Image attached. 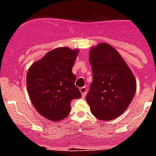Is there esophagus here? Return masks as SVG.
Segmentation results:
<instances>
[{
	"instance_id": "obj_1",
	"label": "esophagus",
	"mask_w": 156,
	"mask_h": 156,
	"mask_svg": "<svg viewBox=\"0 0 156 156\" xmlns=\"http://www.w3.org/2000/svg\"><path fill=\"white\" fill-rule=\"evenodd\" d=\"M80 92H81L82 97L84 98L87 94V87H82L80 88Z\"/></svg>"
}]
</instances>
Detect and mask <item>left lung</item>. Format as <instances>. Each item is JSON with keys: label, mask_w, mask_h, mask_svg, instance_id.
<instances>
[{"label": "left lung", "mask_w": 156, "mask_h": 156, "mask_svg": "<svg viewBox=\"0 0 156 156\" xmlns=\"http://www.w3.org/2000/svg\"><path fill=\"white\" fill-rule=\"evenodd\" d=\"M93 81L86 100L90 112L101 120H112L127 108L136 92L132 72L119 52L108 44L90 51Z\"/></svg>", "instance_id": "8db88e82"}]
</instances>
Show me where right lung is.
I'll return each instance as SVG.
<instances>
[{
  "instance_id": "obj_1",
  "label": "right lung",
  "mask_w": 156,
  "mask_h": 156,
  "mask_svg": "<svg viewBox=\"0 0 156 156\" xmlns=\"http://www.w3.org/2000/svg\"><path fill=\"white\" fill-rule=\"evenodd\" d=\"M78 50L59 48L48 52L32 65L27 76L29 95L37 111L51 121L66 118L71 111V101L80 98L76 87V77L72 69Z\"/></svg>"
}]
</instances>
